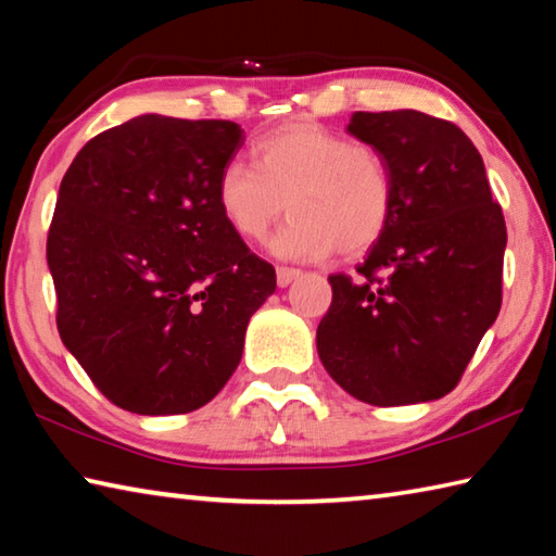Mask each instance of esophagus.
Segmentation results:
<instances>
[{
    "mask_svg": "<svg viewBox=\"0 0 556 556\" xmlns=\"http://www.w3.org/2000/svg\"><path fill=\"white\" fill-rule=\"evenodd\" d=\"M301 271L294 267H277V285L279 287H289L291 281L299 279Z\"/></svg>",
    "mask_w": 556,
    "mask_h": 556,
    "instance_id": "34e87169",
    "label": "esophagus"
}]
</instances>
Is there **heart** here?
I'll list each match as a JSON object with an SVG mask.
<instances>
[{
    "label": "heart",
    "mask_w": 556,
    "mask_h": 556,
    "mask_svg": "<svg viewBox=\"0 0 556 556\" xmlns=\"http://www.w3.org/2000/svg\"><path fill=\"white\" fill-rule=\"evenodd\" d=\"M252 162L223 166L215 201L225 223L252 242L289 208V223L269 242L277 257L361 255L388 230L394 181L378 149L299 119L260 137Z\"/></svg>",
    "instance_id": "b5f03b06"
}]
</instances>
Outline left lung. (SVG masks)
<instances>
[{
	"instance_id": "obj_1",
	"label": "left lung",
	"mask_w": 556,
	"mask_h": 556,
	"mask_svg": "<svg viewBox=\"0 0 556 556\" xmlns=\"http://www.w3.org/2000/svg\"><path fill=\"white\" fill-rule=\"evenodd\" d=\"M348 131L388 162L394 211L357 275L328 277L318 357L348 394L375 407L439 400L501 312L503 211L454 122L417 110L353 112Z\"/></svg>"
}]
</instances>
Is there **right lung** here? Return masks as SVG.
<instances>
[{"label": "right lung", "mask_w": 556, "mask_h": 556, "mask_svg": "<svg viewBox=\"0 0 556 556\" xmlns=\"http://www.w3.org/2000/svg\"><path fill=\"white\" fill-rule=\"evenodd\" d=\"M244 144L228 119L139 115L65 172L46 242L63 345L117 407L208 404L238 368L277 275L220 215L215 184Z\"/></svg>", "instance_id": "obj_1"}]
</instances>
